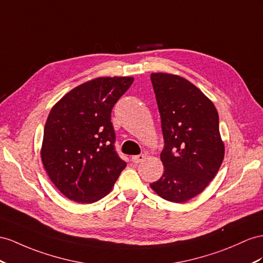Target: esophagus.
<instances>
[{
    "label": "esophagus",
    "mask_w": 263,
    "mask_h": 263,
    "mask_svg": "<svg viewBox=\"0 0 263 263\" xmlns=\"http://www.w3.org/2000/svg\"><path fill=\"white\" fill-rule=\"evenodd\" d=\"M144 159H145L144 154H139V156H133V157H132V162L138 164V163H140V162H142V161H143Z\"/></svg>",
    "instance_id": "esophagus-1"
}]
</instances>
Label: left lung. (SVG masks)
<instances>
[{
	"label": "left lung",
	"instance_id": "1",
	"mask_svg": "<svg viewBox=\"0 0 263 263\" xmlns=\"http://www.w3.org/2000/svg\"><path fill=\"white\" fill-rule=\"evenodd\" d=\"M161 117L164 172L150 184L158 196L183 203L203 191L224 158L219 114L210 99L182 77L152 73Z\"/></svg>",
	"mask_w": 263,
	"mask_h": 263
}]
</instances>
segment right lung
Here are the masks:
<instances>
[{
	"label": "right lung",
	"mask_w": 263,
	"mask_h": 263,
	"mask_svg": "<svg viewBox=\"0 0 263 263\" xmlns=\"http://www.w3.org/2000/svg\"><path fill=\"white\" fill-rule=\"evenodd\" d=\"M133 78H97L74 87L52 107L41 159L62 194L79 203L104 198L126 163L114 149L111 111Z\"/></svg>",
	"instance_id": "right-lung-1"
}]
</instances>
